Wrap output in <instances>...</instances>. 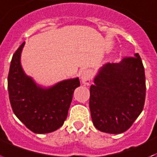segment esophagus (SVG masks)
Returning <instances> with one entry per match:
<instances>
[{
    "label": "esophagus",
    "instance_id": "esophagus-1",
    "mask_svg": "<svg viewBox=\"0 0 157 157\" xmlns=\"http://www.w3.org/2000/svg\"><path fill=\"white\" fill-rule=\"evenodd\" d=\"M81 82L84 85H89L91 81V73L89 70L83 71L81 73Z\"/></svg>",
    "mask_w": 157,
    "mask_h": 157
}]
</instances>
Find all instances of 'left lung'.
<instances>
[{"instance_id": "obj_1", "label": "left lung", "mask_w": 157, "mask_h": 157, "mask_svg": "<svg viewBox=\"0 0 157 157\" xmlns=\"http://www.w3.org/2000/svg\"><path fill=\"white\" fill-rule=\"evenodd\" d=\"M90 109L94 126L103 132L127 131L145 103V71L138 53L119 63H106L90 88Z\"/></svg>"}]
</instances>
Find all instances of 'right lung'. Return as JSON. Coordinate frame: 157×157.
<instances>
[{
  "mask_svg": "<svg viewBox=\"0 0 157 157\" xmlns=\"http://www.w3.org/2000/svg\"><path fill=\"white\" fill-rule=\"evenodd\" d=\"M24 42L13 55L9 75L8 92L12 110L34 133H48L64 124L73 97L80 86L78 77L67 79L44 88L27 76L20 63Z\"/></svg>",
  "mask_w": 157,
  "mask_h": 157,
  "instance_id": "1",
  "label": "right lung"
}]
</instances>
